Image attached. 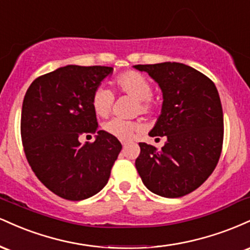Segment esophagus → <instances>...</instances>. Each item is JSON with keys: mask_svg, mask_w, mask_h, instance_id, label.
I'll list each match as a JSON object with an SVG mask.
<instances>
[{"mask_svg": "<svg viewBox=\"0 0 250 250\" xmlns=\"http://www.w3.org/2000/svg\"><path fill=\"white\" fill-rule=\"evenodd\" d=\"M121 143H122V146H123V147H125V146L128 145V141H125V140H122Z\"/></svg>", "mask_w": 250, "mask_h": 250, "instance_id": "esophagus-1", "label": "esophagus"}]
</instances>
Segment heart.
Wrapping results in <instances>:
<instances>
[{
  "instance_id": "heart-1",
  "label": "heart",
  "mask_w": 250,
  "mask_h": 250,
  "mask_svg": "<svg viewBox=\"0 0 250 250\" xmlns=\"http://www.w3.org/2000/svg\"><path fill=\"white\" fill-rule=\"evenodd\" d=\"M114 85L121 93L136 99L137 104L135 108V113L149 115V114H153L156 109V102L151 97L153 85L142 74L134 70L123 71L115 77ZM113 103L114 95L109 89L104 87L95 89L91 96V105L97 115L107 116L110 113ZM103 129L105 133L116 139L128 140L139 130L140 125L135 121H125L119 117H113L104 123Z\"/></svg>"
}]
</instances>
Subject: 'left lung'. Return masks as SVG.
Here are the masks:
<instances>
[{
	"mask_svg": "<svg viewBox=\"0 0 250 250\" xmlns=\"http://www.w3.org/2000/svg\"><path fill=\"white\" fill-rule=\"evenodd\" d=\"M134 67L147 71L161 88V115L149 135L167 137L160 150L139 143L137 173L154 194L185 196L210 176L222 151L223 111L217 89L209 77L183 63Z\"/></svg>",
	"mask_w": 250,
	"mask_h": 250,
	"instance_id": "obj_1",
	"label": "left lung"
}]
</instances>
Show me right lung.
I'll use <instances>...</instances> for the list:
<instances>
[{
	"label": "right lung",
	"mask_w": 250,
	"mask_h": 250,
	"mask_svg": "<svg viewBox=\"0 0 250 250\" xmlns=\"http://www.w3.org/2000/svg\"><path fill=\"white\" fill-rule=\"evenodd\" d=\"M111 67L65 65L34 80L24 95L21 137L29 166L57 196L81 201L107 185L122 149L116 137L99 130L91 96ZM97 133L94 143L78 137Z\"/></svg>",
	"instance_id": "obj_1"
}]
</instances>
